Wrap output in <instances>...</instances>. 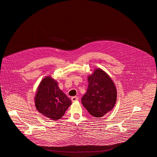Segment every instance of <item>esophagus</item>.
Here are the masks:
<instances>
[{"label":"esophagus","mask_w":157,"mask_h":157,"mask_svg":"<svg viewBox=\"0 0 157 157\" xmlns=\"http://www.w3.org/2000/svg\"><path fill=\"white\" fill-rule=\"evenodd\" d=\"M71 100H72V101L73 102H75V101H77L78 100V97H77V96H75V97H72Z\"/></svg>","instance_id":"obj_1"}]
</instances>
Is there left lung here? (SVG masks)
Segmentation results:
<instances>
[{
  "mask_svg": "<svg viewBox=\"0 0 157 157\" xmlns=\"http://www.w3.org/2000/svg\"><path fill=\"white\" fill-rule=\"evenodd\" d=\"M88 86L82 103L93 116L101 117L111 111L117 100V90L109 75L96 69L88 76Z\"/></svg>",
  "mask_w": 157,
  "mask_h": 157,
  "instance_id": "8db88e82",
  "label": "left lung"
}]
</instances>
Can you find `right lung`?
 I'll return each mask as SVG.
<instances>
[{"label":"right lung","instance_id":"1","mask_svg":"<svg viewBox=\"0 0 157 157\" xmlns=\"http://www.w3.org/2000/svg\"><path fill=\"white\" fill-rule=\"evenodd\" d=\"M35 103L39 113L56 121L63 116L72 101L59 88L57 82L52 77L47 76L38 85Z\"/></svg>","mask_w":157,"mask_h":157}]
</instances>
